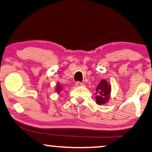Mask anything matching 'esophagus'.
<instances>
[{"label":"esophagus","instance_id":"1","mask_svg":"<svg viewBox=\"0 0 152 152\" xmlns=\"http://www.w3.org/2000/svg\"><path fill=\"white\" fill-rule=\"evenodd\" d=\"M75 85H76V86H77V87H82V86H83V85H84L83 84H82L81 82H79V81L76 82Z\"/></svg>","mask_w":152,"mask_h":152}]
</instances>
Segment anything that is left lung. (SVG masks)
<instances>
[{"mask_svg": "<svg viewBox=\"0 0 152 152\" xmlns=\"http://www.w3.org/2000/svg\"><path fill=\"white\" fill-rule=\"evenodd\" d=\"M110 90V84L105 80H102L96 89V102L97 104L102 105L106 104L109 99Z\"/></svg>", "mask_w": 152, "mask_h": 152, "instance_id": "8db88e82", "label": "left lung"}]
</instances>
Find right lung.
Masks as SVG:
<instances>
[{"mask_svg": "<svg viewBox=\"0 0 152 152\" xmlns=\"http://www.w3.org/2000/svg\"><path fill=\"white\" fill-rule=\"evenodd\" d=\"M61 89H62V88H61V85H58L57 87H56V92L59 93L60 91H61Z\"/></svg>", "mask_w": 152, "mask_h": 152, "instance_id": "obj_1", "label": "right lung"}]
</instances>
